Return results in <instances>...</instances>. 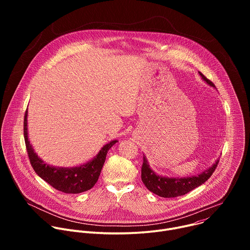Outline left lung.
Returning a JSON list of instances; mask_svg holds the SVG:
<instances>
[{"mask_svg": "<svg viewBox=\"0 0 250 250\" xmlns=\"http://www.w3.org/2000/svg\"><path fill=\"white\" fill-rule=\"evenodd\" d=\"M201 77L209 85L215 87L210 80H208L206 76H204L201 72H199ZM220 160H217L215 164L211 167L205 170L200 175L192 176V177H184V178H168L156 175L150 168L147 163V160L144 156V163L141 166V180L146 185V187L156 194L159 197L163 198H175L183 196L195 188L204 184L208 178L215 172Z\"/></svg>", "mask_w": 250, "mask_h": 250, "instance_id": "8db88e82", "label": "left lung"}]
</instances>
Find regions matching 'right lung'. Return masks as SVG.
I'll return each instance as SVG.
<instances>
[{
    "mask_svg": "<svg viewBox=\"0 0 250 250\" xmlns=\"http://www.w3.org/2000/svg\"><path fill=\"white\" fill-rule=\"evenodd\" d=\"M26 118L27 111H25L23 120V136L29 162L35 173L54 189L66 194H79L93 188L99 179L106 153L118 141L113 140L105 145L100 150L98 155L85 165L74 168L52 167L43 163V161L33 151L27 138Z\"/></svg>",
    "mask_w": 250,
    "mask_h": 250,
    "instance_id": "1",
    "label": "right lung"
}]
</instances>
